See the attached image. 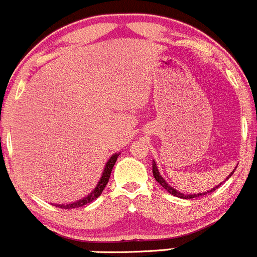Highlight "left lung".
Masks as SVG:
<instances>
[{"label": "left lung", "instance_id": "obj_1", "mask_svg": "<svg viewBox=\"0 0 257 257\" xmlns=\"http://www.w3.org/2000/svg\"><path fill=\"white\" fill-rule=\"evenodd\" d=\"M152 167H153V168H152V172H153V176H154V179H156V180L158 181V183L161 184L162 186L164 187V189L167 190V191L169 192L170 195H173V196H176V197H180V198H185V200H189V198H195V197H198V196H202V195L209 194V192L214 191V190L218 189V187H219L220 185H222V184L217 185V186H216V187H213V189L208 190V191H206V192H200V194H183V192L178 191V190H176V189H174V187L170 186V185L168 184L167 181L164 180V178H163V176L161 175V173H159V170H158V167H157V163H156V161H153V163H152ZM234 170H235V169H234ZM234 170H233V172H231L230 174H229L227 179H229V178H230L231 175H233ZM227 179H225V180H227Z\"/></svg>", "mask_w": 257, "mask_h": 257}]
</instances>
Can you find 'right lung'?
Returning <instances> with one entry per match:
<instances>
[{
	"mask_svg": "<svg viewBox=\"0 0 257 257\" xmlns=\"http://www.w3.org/2000/svg\"><path fill=\"white\" fill-rule=\"evenodd\" d=\"M118 156H120V153H115V154H112L111 157H110V159L106 162L105 167H104L103 174H101V176H100V180L98 181V184H96L94 190H93L90 194L84 196V197L81 198V200L74 201V202L66 203V205H57V203H55L54 206L60 207V208H65V209L78 208V207H83L84 205H87V203L94 201L95 198H98L99 196L101 195V192H103V190L105 189L107 181H109V179H110V174H111V170H112V168H114L115 163H116V161H117Z\"/></svg>",
	"mask_w": 257,
	"mask_h": 257,
	"instance_id": "obj_1",
	"label": "right lung"
}]
</instances>
